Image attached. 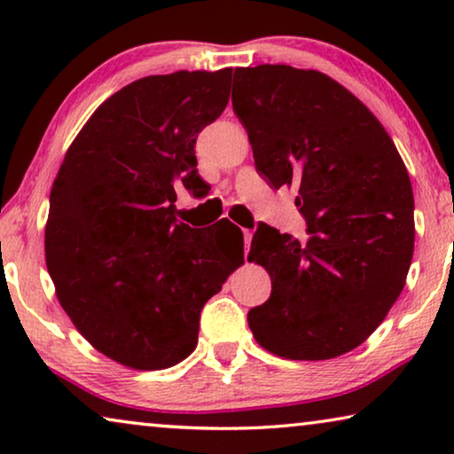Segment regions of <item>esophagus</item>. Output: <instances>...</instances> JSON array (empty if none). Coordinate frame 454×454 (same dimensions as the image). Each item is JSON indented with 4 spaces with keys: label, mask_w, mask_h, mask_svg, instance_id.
Masks as SVG:
<instances>
[{
    "label": "esophagus",
    "mask_w": 454,
    "mask_h": 454,
    "mask_svg": "<svg viewBox=\"0 0 454 454\" xmlns=\"http://www.w3.org/2000/svg\"><path fill=\"white\" fill-rule=\"evenodd\" d=\"M244 239H246V254L250 252V244H252V231L250 229H244Z\"/></svg>",
    "instance_id": "34e87169"
}]
</instances>
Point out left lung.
<instances>
[{
	"label": "left lung",
	"instance_id": "left-lung-1",
	"mask_svg": "<svg viewBox=\"0 0 454 454\" xmlns=\"http://www.w3.org/2000/svg\"><path fill=\"white\" fill-rule=\"evenodd\" d=\"M233 111L270 188L295 185L306 241L260 225L247 260L270 275L247 312L262 349L320 362L362 345L405 287L413 190L395 142L359 98L318 70L239 67Z\"/></svg>",
	"mask_w": 454,
	"mask_h": 454
}]
</instances>
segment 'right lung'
I'll return each instance as SVG.
<instances>
[{"label": "right lung", "mask_w": 454, "mask_h": 454, "mask_svg": "<svg viewBox=\"0 0 454 454\" xmlns=\"http://www.w3.org/2000/svg\"><path fill=\"white\" fill-rule=\"evenodd\" d=\"M229 82L231 67L123 86L89 117L53 182L45 262L55 295L76 331L126 368L188 357L204 303L244 262V244L192 229L176 208L182 185L210 190L194 145L227 107Z\"/></svg>", "instance_id": "obj_1"}]
</instances>
